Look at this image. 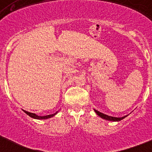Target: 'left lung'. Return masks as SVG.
<instances>
[{"label": "left lung", "mask_w": 152, "mask_h": 152, "mask_svg": "<svg viewBox=\"0 0 152 152\" xmlns=\"http://www.w3.org/2000/svg\"><path fill=\"white\" fill-rule=\"evenodd\" d=\"M95 113H97L99 117H101L102 118H103V119H106V120L108 121H118L122 120L123 118H125V117H126V116H125V117H122V118H115V117H111V116H108L106 115V114H104V113H101V112L96 110H95Z\"/></svg>", "instance_id": "1"}]
</instances>
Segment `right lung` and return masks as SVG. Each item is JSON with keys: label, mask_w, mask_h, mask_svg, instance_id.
<instances>
[{"label": "right lung", "mask_w": 152, "mask_h": 152, "mask_svg": "<svg viewBox=\"0 0 152 152\" xmlns=\"http://www.w3.org/2000/svg\"><path fill=\"white\" fill-rule=\"evenodd\" d=\"M24 112H25V113H27V115H29L30 117H31V118H35V119H42H42H47V118H52L53 116H54L55 114L57 113H53V114H50V115H47V116H42V117H41V116L36 115L35 113H30V112H27V111H25V110H24Z\"/></svg>", "instance_id": "1"}]
</instances>
